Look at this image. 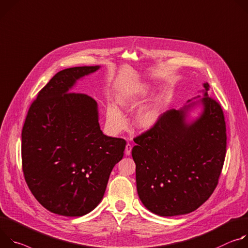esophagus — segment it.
I'll list each match as a JSON object with an SVG mask.
<instances>
[{
  "instance_id": "1",
  "label": "esophagus",
  "mask_w": 248,
  "mask_h": 248,
  "mask_svg": "<svg viewBox=\"0 0 248 248\" xmlns=\"http://www.w3.org/2000/svg\"><path fill=\"white\" fill-rule=\"evenodd\" d=\"M131 151H132V146L130 144H127L125 147V155H131Z\"/></svg>"
}]
</instances>
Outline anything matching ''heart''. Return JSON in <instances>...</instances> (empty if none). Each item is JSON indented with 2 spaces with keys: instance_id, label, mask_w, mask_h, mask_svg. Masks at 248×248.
I'll return each mask as SVG.
<instances>
[{
  "instance_id": "heart-1",
  "label": "heart",
  "mask_w": 248,
  "mask_h": 248,
  "mask_svg": "<svg viewBox=\"0 0 248 248\" xmlns=\"http://www.w3.org/2000/svg\"><path fill=\"white\" fill-rule=\"evenodd\" d=\"M151 93L148 85L131 87L121 90L116 95V103L125 110H133L144 102ZM164 110V100L156 97L153 101L140 107L134 116L135 125L142 130L153 129L161 119ZM106 124L114 132L126 126V118L121 110L113 103H109L105 109Z\"/></svg>"
}]
</instances>
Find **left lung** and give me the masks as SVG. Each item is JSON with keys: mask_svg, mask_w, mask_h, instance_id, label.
<instances>
[{"mask_svg": "<svg viewBox=\"0 0 248 248\" xmlns=\"http://www.w3.org/2000/svg\"><path fill=\"white\" fill-rule=\"evenodd\" d=\"M203 88V97L169 110L153 129L134 139L137 191L143 205L157 216L195 211L217 184L226 156V122L221 106L208 95V82ZM196 108L200 112L192 118Z\"/></svg>", "mask_w": 248, "mask_h": 248, "instance_id": "1", "label": "left lung"}]
</instances>
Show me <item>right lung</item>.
Instances as JSON below:
<instances>
[{
    "label": "right lung",
    "mask_w": 248,
    "mask_h": 248,
    "mask_svg": "<svg viewBox=\"0 0 248 248\" xmlns=\"http://www.w3.org/2000/svg\"><path fill=\"white\" fill-rule=\"evenodd\" d=\"M100 66L65 69L40 91L21 133L22 170L36 200L48 211L81 217L101 202L126 142L103 134L96 101L71 91Z\"/></svg>",
    "instance_id": "obj_1"
}]
</instances>
